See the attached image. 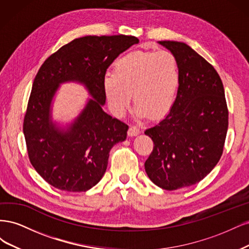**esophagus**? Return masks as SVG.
Returning a JSON list of instances; mask_svg holds the SVG:
<instances>
[{
  "label": "esophagus",
  "instance_id": "1",
  "mask_svg": "<svg viewBox=\"0 0 249 249\" xmlns=\"http://www.w3.org/2000/svg\"><path fill=\"white\" fill-rule=\"evenodd\" d=\"M140 133V129L136 126H130L129 129L127 131L128 136H135Z\"/></svg>",
  "mask_w": 249,
  "mask_h": 249
}]
</instances>
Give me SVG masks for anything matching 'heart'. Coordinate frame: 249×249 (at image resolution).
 I'll list each match as a JSON object with an SVG mask.
<instances>
[{"instance_id":"b5f03b06","label":"heart","mask_w":249,"mask_h":249,"mask_svg":"<svg viewBox=\"0 0 249 249\" xmlns=\"http://www.w3.org/2000/svg\"><path fill=\"white\" fill-rule=\"evenodd\" d=\"M179 83V63L173 53L134 51L116 61L103 86L116 116L125 113L132 94L136 115L159 120L172 109Z\"/></svg>"}]
</instances>
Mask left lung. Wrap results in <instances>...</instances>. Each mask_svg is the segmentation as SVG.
Listing matches in <instances>:
<instances>
[{
    "label": "left lung",
    "instance_id": "left-lung-1",
    "mask_svg": "<svg viewBox=\"0 0 249 249\" xmlns=\"http://www.w3.org/2000/svg\"><path fill=\"white\" fill-rule=\"evenodd\" d=\"M177 58L180 83L168 115L145 131L154 142L145 162L150 180L176 190L203 180L222 155L229 109L217 71L189 45L159 41Z\"/></svg>",
    "mask_w": 249,
    "mask_h": 249
}]
</instances>
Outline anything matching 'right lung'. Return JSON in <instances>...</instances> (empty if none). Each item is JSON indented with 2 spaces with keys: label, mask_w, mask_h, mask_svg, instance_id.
<instances>
[{
  "label": "right lung",
  "mask_w": 249,
  "mask_h": 249,
  "mask_svg": "<svg viewBox=\"0 0 249 249\" xmlns=\"http://www.w3.org/2000/svg\"><path fill=\"white\" fill-rule=\"evenodd\" d=\"M139 43L134 36H85L51 54L35 76L23 134L29 159L52 186L68 192L87 191L107 167L109 151L126 139L128 125L102 110L104 77L120 53ZM84 83L93 97L67 132L50 120V103L60 83Z\"/></svg>",
  "instance_id": "1"
}]
</instances>
